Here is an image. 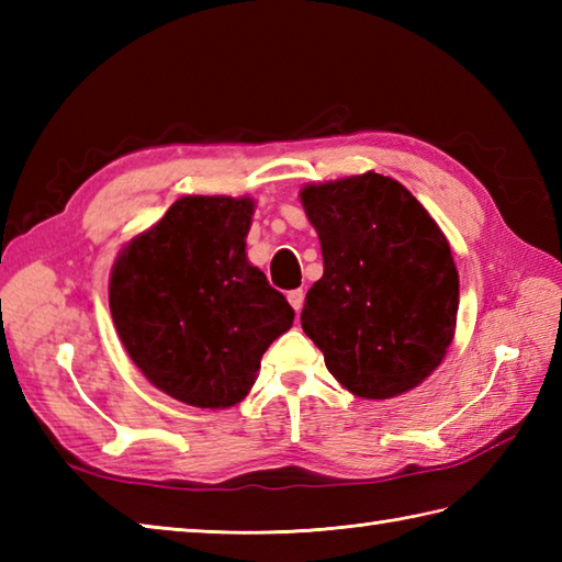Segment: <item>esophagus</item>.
Returning <instances> with one entry per match:
<instances>
[{"label": "esophagus", "instance_id": "obj_1", "mask_svg": "<svg viewBox=\"0 0 562 562\" xmlns=\"http://www.w3.org/2000/svg\"><path fill=\"white\" fill-rule=\"evenodd\" d=\"M288 300H290V304H292V308L296 314L302 312V306H304V290H292L290 294H288Z\"/></svg>", "mask_w": 562, "mask_h": 562}]
</instances>
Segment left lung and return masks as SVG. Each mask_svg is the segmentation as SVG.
<instances>
[{
  "label": "left lung",
  "instance_id": "8db88e82",
  "mask_svg": "<svg viewBox=\"0 0 562 562\" xmlns=\"http://www.w3.org/2000/svg\"><path fill=\"white\" fill-rule=\"evenodd\" d=\"M300 200L324 254L302 328L328 372L369 401L420 386L457 330L459 270L445 232L408 188L374 171L308 183Z\"/></svg>",
  "mask_w": 562,
  "mask_h": 562
}]
</instances>
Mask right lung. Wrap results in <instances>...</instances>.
<instances>
[{
    "instance_id": "add662e5",
    "label": "right lung",
    "mask_w": 562,
    "mask_h": 562,
    "mask_svg": "<svg viewBox=\"0 0 562 562\" xmlns=\"http://www.w3.org/2000/svg\"><path fill=\"white\" fill-rule=\"evenodd\" d=\"M254 198L186 195L117 254L109 302L130 360L195 408L241 403L294 312L250 266Z\"/></svg>"
}]
</instances>
